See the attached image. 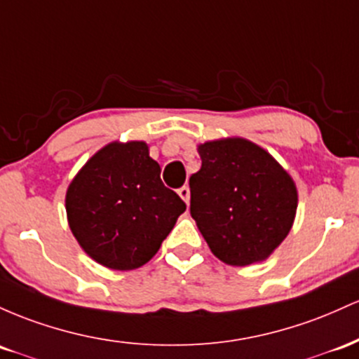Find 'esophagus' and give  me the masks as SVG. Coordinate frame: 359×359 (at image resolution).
Segmentation results:
<instances>
[{
	"label": "esophagus",
	"mask_w": 359,
	"mask_h": 359,
	"mask_svg": "<svg viewBox=\"0 0 359 359\" xmlns=\"http://www.w3.org/2000/svg\"><path fill=\"white\" fill-rule=\"evenodd\" d=\"M178 195L181 196V198L184 200V203L188 205V201H190V188L187 187V184H184V187H181L180 190H178Z\"/></svg>",
	"instance_id": "34e87169"
}]
</instances>
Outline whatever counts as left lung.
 I'll return each instance as SVG.
<instances>
[{
    "label": "left lung",
    "mask_w": 359,
    "mask_h": 359,
    "mask_svg": "<svg viewBox=\"0 0 359 359\" xmlns=\"http://www.w3.org/2000/svg\"><path fill=\"white\" fill-rule=\"evenodd\" d=\"M198 154L190 212L210 251L231 266L264 261L295 220L299 196L292 176L241 137L200 144Z\"/></svg>",
    "instance_id": "1"
}]
</instances>
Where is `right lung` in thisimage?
<instances>
[{
	"mask_svg": "<svg viewBox=\"0 0 359 359\" xmlns=\"http://www.w3.org/2000/svg\"><path fill=\"white\" fill-rule=\"evenodd\" d=\"M184 210L140 140L100 149L66 193L72 236L96 263L120 271L151 261Z\"/></svg>",
	"mask_w": 359,
	"mask_h": 359,
	"instance_id": "right-lung-1",
	"label": "right lung"
}]
</instances>
